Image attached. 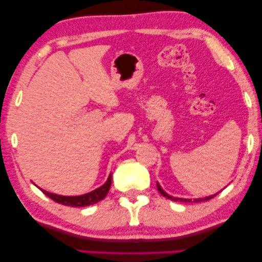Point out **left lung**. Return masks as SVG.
Masks as SVG:
<instances>
[{
	"label": "left lung",
	"instance_id": "8db88e82",
	"mask_svg": "<svg viewBox=\"0 0 262 262\" xmlns=\"http://www.w3.org/2000/svg\"><path fill=\"white\" fill-rule=\"evenodd\" d=\"M156 186H157V189H159V192L161 193V194H162L163 196H166L167 199L173 200V202H182V203H191V202H194V203H198V202H204V200H210L211 198H213V196H216V195H217V193H216V194H213V195H209V196H205V198H198V199H193V200H192V199H185V198H177V196H171V195L168 194V193L164 192V191H163V188L161 187L159 182H157Z\"/></svg>",
	"mask_w": 262,
	"mask_h": 262
}]
</instances>
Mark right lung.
Masks as SVG:
<instances>
[{
    "mask_svg": "<svg viewBox=\"0 0 262 262\" xmlns=\"http://www.w3.org/2000/svg\"><path fill=\"white\" fill-rule=\"evenodd\" d=\"M111 184H112V174H110L107 181L102 186H100L99 188H96L94 191L85 193V194H82V195H58V194H53V193L46 192L41 188L40 189L44 194L48 195L49 198H51L52 200H55L56 203L62 204V205H66V206L83 207V206L93 205V204L98 203L100 200L105 198L107 193L110 191Z\"/></svg>",
    "mask_w": 262,
    "mask_h": 262,
    "instance_id": "add662e5",
    "label": "right lung"
}]
</instances>
